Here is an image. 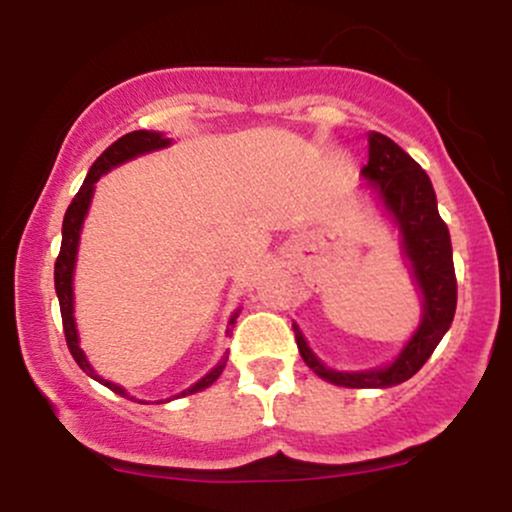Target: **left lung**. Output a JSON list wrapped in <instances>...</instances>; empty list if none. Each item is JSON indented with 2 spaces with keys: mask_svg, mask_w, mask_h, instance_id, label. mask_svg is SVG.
I'll return each mask as SVG.
<instances>
[{
  "mask_svg": "<svg viewBox=\"0 0 512 512\" xmlns=\"http://www.w3.org/2000/svg\"><path fill=\"white\" fill-rule=\"evenodd\" d=\"M368 144V166H363L361 173L378 187L380 199L399 223L404 252L414 267L416 284L424 293V320L392 366L363 370V373H342L327 368L325 363L317 361L303 334L293 327L298 351L308 368H313L320 378L342 387H392L409 380L431 358L433 349L452 325L457 308L450 233L438 214L436 192L426 170L385 134L373 132Z\"/></svg>",
  "mask_w": 512,
  "mask_h": 512,
  "instance_id": "8db88e82",
  "label": "left lung"
}]
</instances>
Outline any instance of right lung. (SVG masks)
I'll use <instances>...</instances> for the list:
<instances>
[{"label":"right lung","instance_id":"right-lung-1","mask_svg":"<svg viewBox=\"0 0 512 512\" xmlns=\"http://www.w3.org/2000/svg\"><path fill=\"white\" fill-rule=\"evenodd\" d=\"M168 144H170V139H163V134L146 132V129L129 132V134H125V137H120L117 142L110 144L108 149H105L103 154L96 158V163H93L91 170H88L84 185L79 187V192H76L72 204L67 207V214H64V223H62V248H60V255H57V262H55V291H57V298H60L64 339H67L69 351H72L74 361L79 363V368L84 370V373L91 375V378L101 380L105 387H110V390L117 392V395H122V397H127V392L122 390L120 385H113V383H108V380L98 378V375L91 370V366H88L84 351L79 349V337H76V327H74V291H72L76 248H79L81 223H84L88 204H91V197H93V187H96L98 178H101L103 173H108L110 168H115V166H120V163L129 161V158L146 154V151L163 149V146H168ZM233 322H236V317L231 320V325H233ZM223 366H226V358H221L219 366L211 370V373L204 375V378L199 380V383L192 385L190 390L182 392L180 397L192 395V392H199V390H204V387H209L216 378H219Z\"/></svg>","mask_w":512,"mask_h":512}]
</instances>
